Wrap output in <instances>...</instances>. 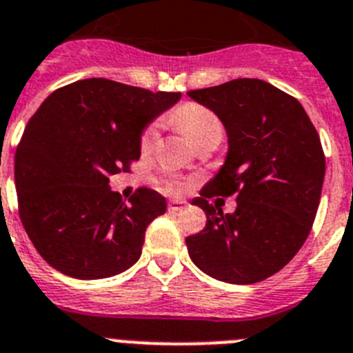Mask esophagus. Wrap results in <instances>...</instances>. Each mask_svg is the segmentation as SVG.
Masks as SVG:
<instances>
[{"mask_svg": "<svg viewBox=\"0 0 353 353\" xmlns=\"http://www.w3.org/2000/svg\"><path fill=\"white\" fill-rule=\"evenodd\" d=\"M188 207V201L183 200H171L170 203H168V209L171 210V212H176V210H182Z\"/></svg>", "mask_w": 353, "mask_h": 353, "instance_id": "1", "label": "esophagus"}]
</instances>
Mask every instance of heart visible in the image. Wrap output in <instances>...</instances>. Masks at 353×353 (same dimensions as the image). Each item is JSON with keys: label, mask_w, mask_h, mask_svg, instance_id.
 Segmentation results:
<instances>
[{"label": "heart", "mask_w": 353, "mask_h": 353, "mask_svg": "<svg viewBox=\"0 0 353 353\" xmlns=\"http://www.w3.org/2000/svg\"><path fill=\"white\" fill-rule=\"evenodd\" d=\"M174 117H176L179 125L182 126V130L189 135V139L194 144H200L201 141L209 139V137H216V135L221 137L223 134V126L218 116L210 112L209 108L201 107V105H183ZM157 141H159V126H157V123H153V125L146 126L143 135H141V150L144 153L152 152ZM165 189L179 192L183 189V182L170 180V182H165Z\"/></svg>", "instance_id": "1"}]
</instances>
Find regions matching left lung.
<instances>
[{"label": "left lung", "instance_id": "left-lung-1", "mask_svg": "<svg viewBox=\"0 0 353 353\" xmlns=\"http://www.w3.org/2000/svg\"><path fill=\"white\" fill-rule=\"evenodd\" d=\"M189 98L210 108L228 135L225 164L192 203L205 228L185 239L203 273L228 284H255L298 254L312 228L325 179L320 135L296 98L257 78H237ZM236 194L223 214L207 197Z\"/></svg>", "mask_w": 353, "mask_h": 353}]
</instances>
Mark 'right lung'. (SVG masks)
I'll list each match as a JSON object with an SVG mask.
<instances>
[{
  "instance_id": "right-lung-1",
  "label": "right lung",
  "mask_w": 353,
  "mask_h": 353,
  "mask_svg": "<svg viewBox=\"0 0 353 353\" xmlns=\"http://www.w3.org/2000/svg\"><path fill=\"white\" fill-rule=\"evenodd\" d=\"M180 96L87 78L51 92L30 117L14 164L19 218L51 268L96 280L139 261L165 198L139 188L126 203L108 179L130 171L143 130Z\"/></svg>"
}]
</instances>
